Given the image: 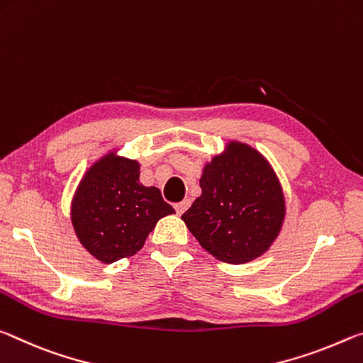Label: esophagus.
Here are the masks:
<instances>
[{"instance_id": "esophagus-1", "label": "esophagus", "mask_w": 363, "mask_h": 363, "mask_svg": "<svg viewBox=\"0 0 363 363\" xmlns=\"http://www.w3.org/2000/svg\"><path fill=\"white\" fill-rule=\"evenodd\" d=\"M189 204H191V201H189V199H183L182 203H177V204H175L177 213H180V216H182V213L188 209Z\"/></svg>"}]
</instances>
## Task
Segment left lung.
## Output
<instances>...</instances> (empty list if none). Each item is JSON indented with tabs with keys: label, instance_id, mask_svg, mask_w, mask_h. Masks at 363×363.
Instances as JSON below:
<instances>
[{
	"label": "left lung",
	"instance_id": "obj_1",
	"mask_svg": "<svg viewBox=\"0 0 363 363\" xmlns=\"http://www.w3.org/2000/svg\"><path fill=\"white\" fill-rule=\"evenodd\" d=\"M203 189L182 218L207 252L228 264L264 254L280 233L284 198L275 174L260 154L242 143L207 164Z\"/></svg>",
	"mask_w": 363,
	"mask_h": 363
}]
</instances>
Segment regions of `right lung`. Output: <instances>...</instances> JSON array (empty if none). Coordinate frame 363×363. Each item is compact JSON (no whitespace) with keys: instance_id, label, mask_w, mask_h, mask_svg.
<instances>
[{"instance_id":"right-lung-1","label":"right lung","mask_w":363,"mask_h":363,"mask_svg":"<svg viewBox=\"0 0 363 363\" xmlns=\"http://www.w3.org/2000/svg\"><path fill=\"white\" fill-rule=\"evenodd\" d=\"M175 213L154 186L140 183L136 160L108 154L83 177L72 203L75 233L104 264L133 255L157 220Z\"/></svg>"}]
</instances>
